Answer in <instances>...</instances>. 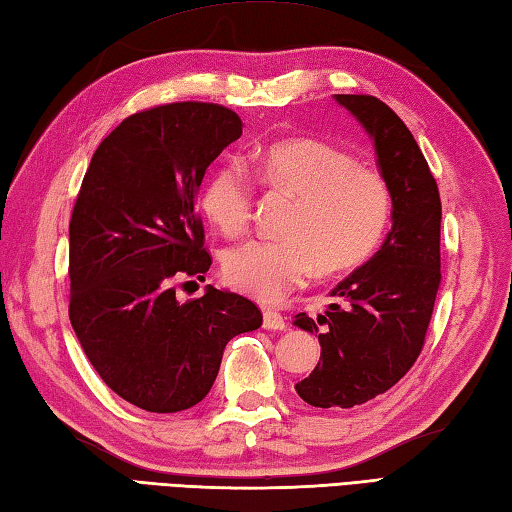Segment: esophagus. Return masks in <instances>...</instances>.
<instances>
[{"mask_svg": "<svg viewBox=\"0 0 512 512\" xmlns=\"http://www.w3.org/2000/svg\"><path fill=\"white\" fill-rule=\"evenodd\" d=\"M264 328L266 330H284L286 319L277 310H264Z\"/></svg>", "mask_w": 512, "mask_h": 512, "instance_id": "obj_1", "label": "esophagus"}]
</instances>
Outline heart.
<instances>
[{
    "label": "heart",
    "mask_w": 512,
    "mask_h": 512,
    "mask_svg": "<svg viewBox=\"0 0 512 512\" xmlns=\"http://www.w3.org/2000/svg\"><path fill=\"white\" fill-rule=\"evenodd\" d=\"M253 175L270 193L295 197L282 242H248L224 257L226 282L262 302H279L315 273L335 275L375 253L390 219V190L375 170L317 139H286L253 157ZM202 210L224 235L244 233L250 182L242 166L208 175Z\"/></svg>",
    "instance_id": "1"
}]
</instances>
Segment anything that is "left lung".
<instances>
[{"instance_id":"8db88e82","label":"left lung","mask_w":512,"mask_h":512,"mask_svg":"<svg viewBox=\"0 0 512 512\" xmlns=\"http://www.w3.org/2000/svg\"><path fill=\"white\" fill-rule=\"evenodd\" d=\"M373 142L379 175L390 190V226L377 253L339 282L317 319L293 324L315 333L322 357L297 395L317 408H353L386 393L422 353L442 284L437 182L415 137L393 110L370 95H335Z\"/></svg>"}]
</instances>
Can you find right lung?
<instances>
[{"label":"right lung","mask_w":512,"mask_h":512,"mask_svg":"<svg viewBox=\"0 0 512 512\" xmlns=\"http://www.w3.org/2000/svg\"><path fill=\"white\" fill-rule=\"evenodd\" d=\"M242 126L202 102L126 117L95 150L70 217V324L106 386L148 413L202 402L226 344L262 326L242 295L206 286L182 304L173 286L210 268L197 193Z\"/></svg>","instance_id":"1"}]
</instances>
